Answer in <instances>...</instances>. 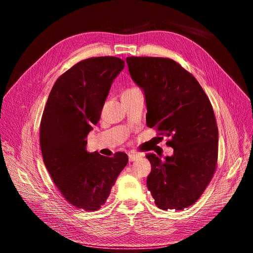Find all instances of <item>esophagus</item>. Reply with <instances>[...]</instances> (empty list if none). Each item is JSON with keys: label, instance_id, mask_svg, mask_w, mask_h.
Returning <instances> with one entry per match:
<instances>
[{"label": "esophagus", "instance_id": "esophagus-1", "mask_svg": "<svg viewBox=\"0 0 253 253\" xmlns=\"http://www.w3.org/2000/svg\"><path fill=\"white\" fill-rule=\"evenodd\" d=\"M141 157V154H137V153H130L129 154V161L130 162H133L135 160H137L138 158Z\"/></svg>", "mask_w": 253, "mask_h": 253}]
</instances>
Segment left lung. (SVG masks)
Wrapping results in <instances>:
<instances>
[{
  "label": "left lung",
  "instance_id": "8db88e82",
  "mask_svg": "<svg viewBox=\"0 0 253 253\" xmlns=\"http://www.w3.org/2000/svg\"><path fill=\"white\" fill-rule=\"evenodd\" d=\"M129 73L145 95L150 128L173 148L171 157L147 154V188L156 205L182 210L199 200L216 168L218 131L212 106L195 78L170 59L128 56Z\"/></svg>",
  "mask_w": 253,
  "mask_h": 253
}]
</instances>
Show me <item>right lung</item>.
I'll use <instances>...</instances> for the list:
<instances>
[{
	"label": "right lung",
	"instance_id": "add662e5",
	"mask_svg": "<svg viewBox=\"0 0 253 253\" xmlns=\"http://www.w3.org/2000/svg\"><path fill=\"white\" fill-rule=\"evenodd\" d=\"M125 63L116 56L81 61L54 83L43 112L40 144L53 183L71 205L100 209L128 163L124 152L103 157L86 149L88 133Z\"/></svg>",
	"mask_w": 253,
	"mask_h": 253
}]
</instances>
